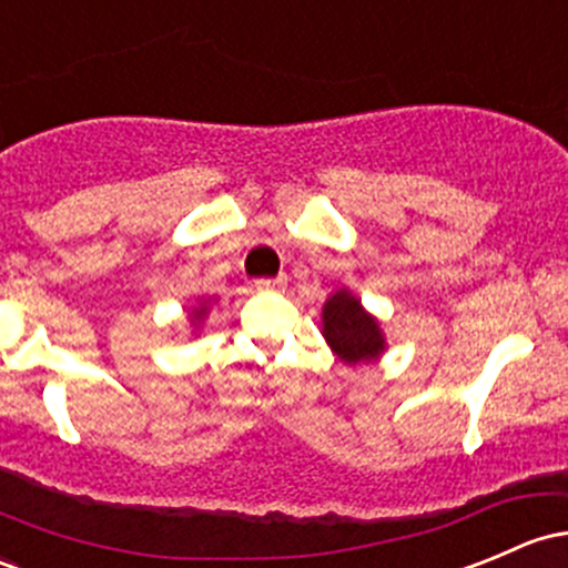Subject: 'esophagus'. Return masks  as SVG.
Here are the masks:
<instances>
[{"label":"esophagus","instance_id":"esophagus-1","mask_svg":"<svg viewBox=\"0 0 568 568\" xmlns=\"http://www.w3.org/2000/svg\"><path fill=\"white\" fill-rule=\"evenodd\" d=\"M257 286L260 292H282L286 286V276H276V278H257Z\"/></svg>","mask_w":568,"mask_h":568}]
</instances>
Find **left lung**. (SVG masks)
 <instances>
[{
	"mask_svg": "<svg viewBox=\"0 0 568 568\" xmlns=\"http://www.w3.org/2000/svg\"><path fill=\"white\" fill-rule=\"evenodd\" d=\"M322 335L344 365L376 363L387 352L379 320L346 286L335 290L322 306Z\"/></svg>",
	"mask_w": 568,
	"mask_h": 568,
	"instance_id": "left-lung-1",
	"label": "left lung"
}]
</instances>
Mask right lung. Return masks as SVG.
Masks as SVG:
<instances>
[{
    "label": "right lung",
    "instance_id": "obj_1",
    "mask_svg": "<svg viewBox=\"0 0 568 568\" xmlns=\"http://www.w3.org/2000/svg\"><path fill=\"white\" fill-rule=\"evenodd\" d=\"M211 303H216V297H197V303L189 311V327H192V333L200 331V325H203L205 316H209Z\"/></svg>",
    "mask_w": 568,
    "mask_h": 568
}]
</instances>
